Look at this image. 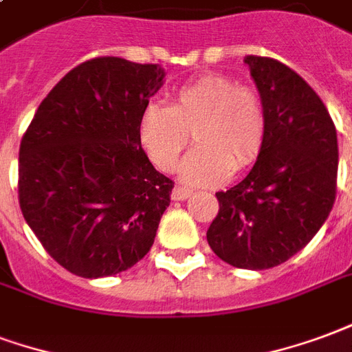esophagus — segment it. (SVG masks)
<instances>
[{
  "label": "esophagus",
  "mask_w": 352,
  "mask_h": 352,
  "mask_svg": "<svg viewBox=\"0 0 352 352\" xmlns=\"http://www.w3.org/2000/svg\"><path fill=\"white\" fill-rule=\"evenodd\" d=\"M191 195V189H187V187H182V186H176L173 189V199L174 201H184Z\"/></svg>",
  "instance_id": "obj_1"
}]
</instances>
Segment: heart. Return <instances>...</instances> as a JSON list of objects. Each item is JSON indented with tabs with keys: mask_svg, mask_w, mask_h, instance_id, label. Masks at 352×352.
I'll use <instances>...</instances> for the list:
<instances>
[{
	"mask_svg": "<svg viewBox=\"0 0 352 352\" xmlns=\"http://www.w3.org/2000/svg\"><path fill=\"white\" fill-rule=\"evenodd\" d=\"M189 135L197 148L184 161L182 182L221 186L232 170L253 165L263 150L266 112L261 95L229 74L208 73L184 84L170 107L150 102L138 120V140L163 173L178 168Z\"/></svg>",
	"mask_w": 352,
	"mask_h": 352,
	"instance_id": "obj_1",
	"label": "heart"
}]
</instances>
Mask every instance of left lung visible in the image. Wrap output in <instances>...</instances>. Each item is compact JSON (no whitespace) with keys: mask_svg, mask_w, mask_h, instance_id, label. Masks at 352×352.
I'll list each match as a JSON object with an SVG mask.
<instances>
[{"mask_svg":"<svg viewBox=\"0 0 352 352\" xmlns=\"http://www.w3.org/2000/svg\"><path fill=\"white\" fill-rule=\"evenodd\" d=\"M266 112L263 150L251 173L215 193L219 212L206 232L217 257L266 270L306 248L336 201L338 135L324 102L296 71L245 56Z\"/></svg>","mask_w":352,"mask_h":352,"instance_id":"1","label":"left lung"}]
</instances>
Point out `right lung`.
<instances>
[{
  "label": "right lung",
  "mask_w": 352,
  "mask_h": 352,
  "mask_svg": "<svg viewBox=\"0 0 352 352\" xmlns=\"http://www.w3.org/2000/svg\"><path fill=\"white\" fill-rule=\"evenodd\" d=\"M165 73L102 56L71 69L20 142L18 201L46 253L80 278H107L144 257L174 182L138 140V120Z\"/></svg>",
  "instance_id": "right-lung-1"
}]
</instances>
